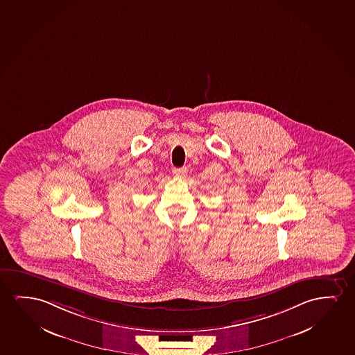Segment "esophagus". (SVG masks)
<instances>
[{
    "label": "esophagus",
    "mask_w": 355,
    "mask_h": 355,
    "mask_svg": "<svg viewBox=\"0 0 355 355\" xmlns=\"http://www.w3.org/2000/svg\"><path fill=\"white\" fill-rule=\"evenodd\" d=\"M173 174H174L176 178L185 179L186 176H187V169H186V168H174V169H173Z\"/></svg>",
    "instance_id": "34e87169"
}]
</instances>
